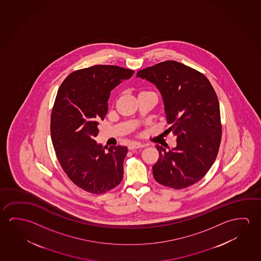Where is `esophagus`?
Here are the masks:
<instances>
[{"label":"esophagus","mask_w":261,"mask_h":261,"mask_svg":"<svg viewBox=\"0 0 261 261\" xmlns=\"http://www.w3.org/2000/svg\"><path fill=\"white\" fill-rule=\"evenodd\" d=\"M146 145L141 144L140 142H136V141H133L130 144L128 145V149H140V148H144Z\"/></svg>","instance_id":"34e87169"}]
</instances>
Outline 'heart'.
Here are the masks:
<instances>
[{
  "label": "heart",
  "mask_w": 261,
  "mask_h": 261,
  "mask_svg": "<svg viewBox=\"0 0 261 261\" xmlns=\"http://www.w3.org/2000/svg\"><path fill=\"white\" fill-rule=\"evenodd\" d=\"M143 92H149V91H143ZM142 93V92H141Z\"/></svg>",
  "instance_id": "b5f03b06"
}]
</instances>
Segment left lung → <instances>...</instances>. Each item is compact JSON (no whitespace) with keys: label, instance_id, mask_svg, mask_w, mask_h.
<instances>
[{"label":"left lung","instance_id":"left-lung-1","mask_svg":"<svg viewBox=\"0 0 261 261\" xmlns=\"http://www.w3.org/2000/svg\"><path fill=\"white\" fill-rule=\"evenodd\" d=\"M161 92L167 132L177 146L166 151L156 145L159 160L152 167L160 184L176 190L199 181L215 162L221 141L219 99L210 81L180 62L166 61L137 72Z\"/></svg>","mask_w":261,"mask_h":261}]
</instances>
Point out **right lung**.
Masks as SVG:
<instances>
[{
    "mask_svg": "<svg viewBox=\"0 0 261 261\" xmlns=\"http://www.w3.org/2000/svg\"><path fill=\"white\" fill-rule=\"evenodd\" d=\"M134 70L95 65L76 70L62 83L50 118L54 148L62 170L75 185L101 194L120 184L127 147H105L94 140L108 112L111 91Z\"/></svg>",
    "mask_w": 261,
    "mask_h": 261,
    "instance_id": "obj_1",
    "label": "right lung"
}]
</instances>
